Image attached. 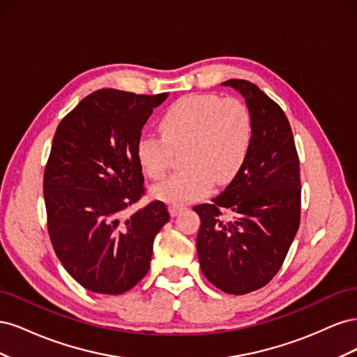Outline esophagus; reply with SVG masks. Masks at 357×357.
<instances>
[{
	"label": "esophagus",
	"mask_w": 357,
	"mask_h": 357,
	"mask_svg": "<svg viewBox=\"0 0 357 357\" xmlns=\"http://www.w3.org/2000/svg\"><path fill=\"white\" fill-rule=\"evenodd\" d=\"M183 210H185V205H180V204H171L169 205V213L172 218H176V215H178Z\"/></svg>",
	"instance_id": "1"
}]
</instances>
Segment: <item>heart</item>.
Returning <instances> with one entry per match:
<instances>
[{
	"label": "heart",
	"mask_w": 357,
	"mask_h": 357,
	"mask_svg": "<svg viewBox=\"0 0 357 357\" xmlns=\"http://www.w3.org/2000/svg\"><path fill=\"white\" fill-rule=\"evenodd\" d=\"M159 132L160 137L138 138V164L147 177L160 180L169 171L172 152L185 150L181 164L186 168L153 189L156 198L183 205L207 195L215 180L225 185L243 169L253 142V122L240 100L197 93L168 107Z\"/></svg>",
	"instance_id": "1"
}]
</instances>
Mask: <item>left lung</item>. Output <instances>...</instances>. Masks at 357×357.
<instances>
[{"label": "left lung", "instance_id": "obj_1", "mask_svg": "<svg viewBox=\"0 0 357 357\" xmlns=\"http://www.w3.org/2000/svg\"><path fill=\"white\" fill-rule=\"evenodd\" d=\"M240 91L253 122L243 169L210 204L193 207L201 219L197 250L202 274L225 294L245 295L268 284L282 268L301 222L299 158L287 117L247 80Z\"/></svg>", "mask_w": 357, "mask_h": 357}]
</instances>
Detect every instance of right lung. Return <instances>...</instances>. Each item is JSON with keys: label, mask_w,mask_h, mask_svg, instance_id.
Instances as JSON below:
<instances>
[{"label": "right lung", "mask_w": 357, "mask_h": 357, "mask_svg": "<svg viewBox=\"0 0 357 357\" xmlns=\"http://www.w3.org/2000/svg\"><path fill=\"white\" fill-rule=\"evenodd\" d=\"M167 96L95 91L53 137L43 178L47 232L67 273L95 294L132 289L147 274L155 236L169 220L158 199L123 215L146 193L137 142Z\"/></svg>", "instance_id": "obj_1"}]
</instances>
